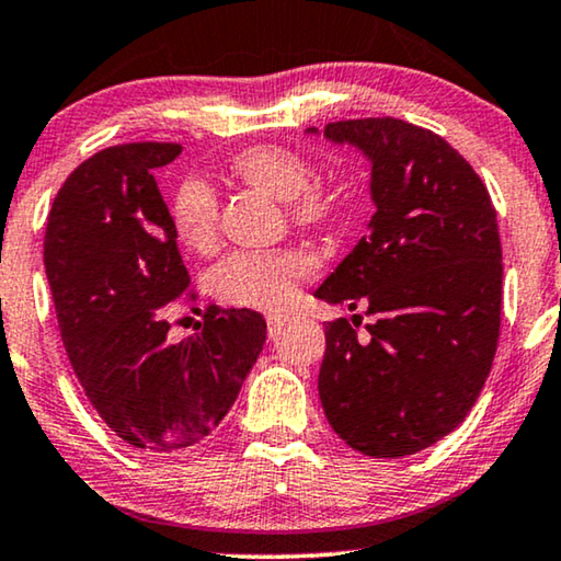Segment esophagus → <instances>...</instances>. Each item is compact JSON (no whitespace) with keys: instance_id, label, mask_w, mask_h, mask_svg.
Here are the masks:
<instances>
[{"instance_id":"1","label":"esophagus","mask_w":561,"mask_h":561,"mask_svg":"<svg viewBox=\"0 0 561 561\" xmlns=\"http://www.w3.org/2000/svg\"><path fill=\"white\" fill-rule=\"evenodd\" d=\"M283 327H286V319L267 317V336H271V340H278V334L283 332Z\"/></svg>"}]
</instances>
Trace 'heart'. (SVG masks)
Instances as JSON below:
<instances>
[{
  "label": "heart",
  "mask_w": 561,
  "mask_h": 561,
  "mask_svg": "<svg viewBox=\"0 0 561 561\" xmlns=\"http://www.w3.org/2000/svg\"><path fill=\"white\" fill-rule=\"evenodd\" d=\"M232 171L265 194L288 204L298 227H324L334 219L336 204L313 188L317 171L301 152L280 145L242 150ZM171 225L183 248L209 255L219 240L217 194L202 179H186L171 202ZM311 257L296 248L271 252H232L211 271V290L219 301L237 309L283 313L294 304L298 283L309 278Z\"/></svg>",
  "instance_id": "obj_1"
}]
</instances>
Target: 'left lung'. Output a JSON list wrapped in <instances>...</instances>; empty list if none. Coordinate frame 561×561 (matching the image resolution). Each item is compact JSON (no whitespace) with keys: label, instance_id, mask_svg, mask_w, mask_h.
<instances>
[{"label":"left lung","instance_id":"left-lung-1","mask_svg":"<svg viewBox=\"0 0 561 561\" xmlns=\"http://www.w3.org/2000/svg\"><path fill=\"white\" fill-rule=\"evenodd\" d=\"M324 137L370 160L375 214L313 296L365 306L375 324L370 342L347 319L327 324L321 405L352 449L416 455L462 424L493 367L503 294L493 202L432 129L367 117L329 122Z\"/></svg>","mask_w":561,"mask_h":561}]
</instances>
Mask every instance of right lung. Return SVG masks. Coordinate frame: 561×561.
Segmentation results:
<instances>
[{"mask_svg": "<svg viewBox=\"0 0 561 561\" xmlns=\"http://www.w3.org/2000/svg\"><path fill=\"white\" fill-rule=\"evenodd\" d=\"M175 142L114 145L60 186L43 260L60 340L83 393L122 442L179 451L204 442L232 409L265 344V319L209 306L204 329L168 342V304L188 296L156 171Z\"/></svg>", "mask_w": 561, "mask_h": 561, "instance_id": "right-lung-1", "label": "right lung"}]
</instances>
